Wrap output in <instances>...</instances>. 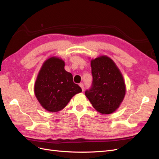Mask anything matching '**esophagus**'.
Wrapping results in <instances>:
<instances>
[{
	"mask_svg": "<svg viewBox=\"0 0 159 159\" xmlns=\"http://www.w3.org/2000/svg\"><path fill=\"white\" fill-rule=\"evenodd\" d=\"M79 86H80V88L82 89V90H83V91L84 89V84H83V83H80V84H79Z\"/></svg>",
	"mask_w": 159,
	"mask_h": 159,
	"instance_id": "obj_1",
	"label": "esophagus"
}]
</instances>
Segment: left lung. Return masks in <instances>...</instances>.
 Listing matches in <instances>:
<instances>
[{"label": "left lung", "mask_w": 159, "mask_h": 159, "mask_svg": "<svg viewBox=\"0 0 159 159\" xmlns=\"http://www.w3.org/2000/svg\"><path fill=\"white\" fill-rule=\"evenodd\" d=\"M93 83L86 97L98 112L111 114L119 107L126 93L123 77L111 58L101 56L91 60Z\"/></svg>", "instance_id": "1"}]
</instances>
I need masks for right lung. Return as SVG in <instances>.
I'll use <instances>...</instances> for the list:
<instances>
[{
	"label": "right lung",
	"mask_w": 159,
	"mask_h": 159,
	"mask_svg": "<svg viewBox=\"0 0 159 159\" xmlns=\"http://www.w3.org/2000/svg\"><path fill=\"white\" fill-rule=\"evenodd\" d=\"M34 94L41 106L55 112L63 109L72 97L82 92L73 82L72 75L65 69V62L52 57L45 61L34 84Z\"/></svg>",
	"instance_id": "right-lung-1"
}]
</instances>
